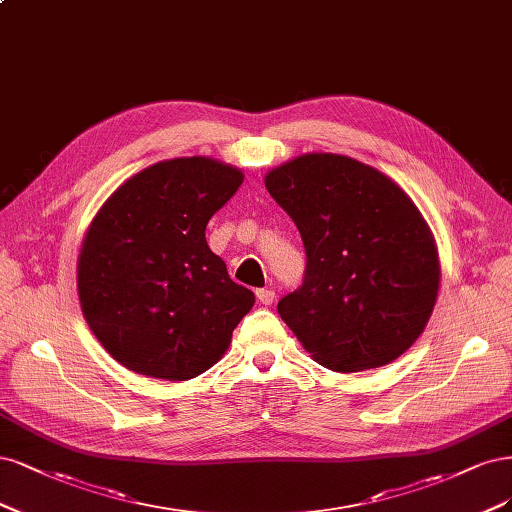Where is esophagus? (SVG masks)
<instances>
[{"label":"esophagus","mask_w":512,"mask_h":512,"mask_svg":"<svg viewBox=\"0 0 512 512\" xmlns=\"http://www.w3.org/2000/svg\"><path fill=\"white\" fill-rule=\"evenodd\" d=\"M255 295H257V300H259L261 304H266V306H270V304L276 300V293H274L272 289H257Z\"/></svg>","instance_id":"esophagus-1"}]
</instances>
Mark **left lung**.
Listing matches in <instances>:
<instances>
[{
	"label": "left lung",
	"instance_id": "8db88e82",
	"mask_svg": "<svg viewBox=\"0 0 512 512\" xmlns=\"http://www.w3.org/2000/svg\"><path fill=\"white\" fill-rule=\"evenodd\" d=\"M266 189L298 225L304 283L278 315L321 366L359 372L410 349L436 304L434 236L389 176L357 159L308 153L266 174Z\"/></svg>",
	"mask_w": 512,
	"mask_h": 512
}]
</instances>
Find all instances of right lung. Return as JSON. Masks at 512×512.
I'll list each match as a JSON object with an SVG mask.
<instances>
[{
    "label": "right lung",
    "mask_w": 512,
    "mask_h": 512,
    "mask_svg": "<svg viewBox=\"0 0 512 512\" xmlns=\"http://www.w3.org/2000/svg\"><path fill=\"white\" fill-rule=\"evenodd\" d=\"M242 180L210 157L159 161L95 214L78 255L80 308L127 370L189 381L227 351L255 295L208 249L206 225Z\"/></svg>",
    "instance_id": "1"
}]
</instances>
